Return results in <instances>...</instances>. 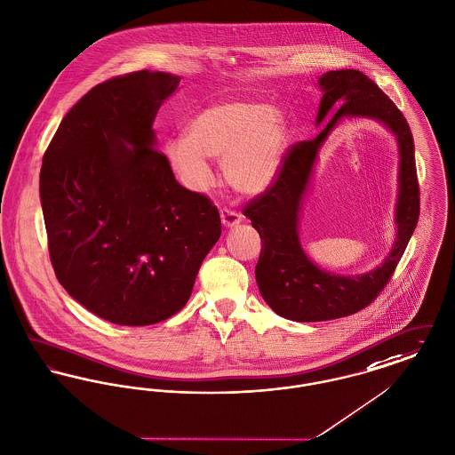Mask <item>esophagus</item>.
I'll list each match as a JSON object with an SVG mask.
<instances>
[{
	"instance_id": "obj_1",
	"label": "esophagus",
	"mask_w": 455,
	"mask_h": 455,
	"mask_svg": "<svg viewBox=\"0 0 455 455\" xmlns=\"http://www.w3.org/2000/svg\"><path fill=\"white\" fill-rule=\"evenodd\" d=\"M220 220L224 228H235L243 220V216L239 212H235L231 209H222L220 211Z\"/></svg>"
}]
</instances>
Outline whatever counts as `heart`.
Segmentation results:
<instances>
[{"mask_svg":"<svg viewBox=\"0 0 455 455\" xmlns=\"http://www.w3.org/2000/svg\"><path fill=\"white\" fill-rule=\"evenodd\" d=\"M291 128L270 104L228 99L200 111L187 135L164 142V157L183 187L202 192L211 185L207 157L220 159L226 183L243 195H260L279 178Z\"/></svg>","mask_w":455,"mask_h":455,"instance_id":"b5f03b06","label":"heart"}]
</instances>
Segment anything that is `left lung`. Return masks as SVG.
Instances as JSON below:
<instances>
[{"instance_id": "8db88e82", "label": "left lung", "mask_w": 455, "mask_h": 455, "mask_svg": "<svg viewBox=\"0 0 455 455\" xmlns=\"http://www.w3.org/2000/svg\"><path fill=\"white\" fill-rule=\"evenodd\" d=\"M323 92L316 124L333 120L313 139L292 145L275 183L244 205L262 239L255 268L265 303L294 322L342 318L368 307L390 281L404 255L419 217V187L414 142L406 118L379 85L358 70H334L318 78ZM342 117L380 120L395 135L400 147V195L396 206L398 238L382 266L361 276H337L315 266L299 241V214L317 150Z\"/></svg>"}]
</instances>
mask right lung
<instances>
[{
    "instance_id": "right-lung-1",
    "label": "right lung",
    "mask_w": 455,
    "mask_h": 455,
    "mask_svg": "<svg viewBox=\"0 0 455 455\" xmlns=\"http://www.w3.org/2000/svg\"><path fill=\"white\" fill-rule=\"evenodd\" d=\"M128 73L82 97L60 123L41 168V205L60 284L97 316L142 327L181 310L220 236L216 205L183 188L152 123L180 85Z\"/></svg>"
}]
</instances>
